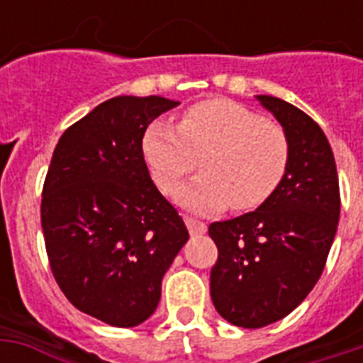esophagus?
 Wrapping results in <instances>:
<instances>
[{"mask_svg":"<svg viewBox=\"0 0 363 363\" xmlns=\"http://www.w3.org/2000/svg\"><path fill=\"white\" fill-rule=\"evenodd\" d=\"M184 222H186L188 232L192 233V235H199V233L207 232V224L198 218H192V216H184Z\"/></svg>","mask_w":363,"mask_h":363,"instance_id":"34e87169","label":"esophagus"}]
</instances>
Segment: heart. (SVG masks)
<instances>
[{"label": "heart", "instance_id": "heart-1", "mask_svg": "<svg viewBox=\"0 0 363 363\" xmlns=\"http://www.w3.org/2000/svg\"><path fill=\"white\" fill-rule=\"evenodd\" d=\"M143 156L154 182L171 194L203 156V169L179 192L194 211H222L232 203L252 211L275 194L290 158L281 125L232 99H205L184 111L179 125L152 122L143 135Z\"/></svg>", "mask_w": 363, "mask_h": 363}]
</instances>
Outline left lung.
Here are the masks:
<instances>
[{
  "mask_svg": "<svg viewBox=\"0 0 363 363\" xmlns=\"http://www.w3.org/2000/svg\"><path fill=\"white\" fill-rule=\"evenodd\" d=\"M258 99L288 137L284 179L256 211L209 226L218 248L211 298L218 315L239 328L273 324L307 298L324 271L341 211L335 160L320 125L284 99Z\"/></svg>",
  "mask_w": 363,
  "mask_h": 363,
  "instance_id": "1",
  "label": "left lung"
}]
</instances>
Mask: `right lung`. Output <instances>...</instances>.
Here are the masks:
<instances>
[{"label": "right lung", "instance_id": "right-lung-1", "mask_svg": "<svg viewBox=\"0 0 363 363\" xmlns=\"http://www.w3.org/2000/svg\"><path fill=\"white\" fill-rule=\"evenodd\" d=\"M177 105L160 96L107 99L64 131L48 165L41 226L52 275L77 309L111 326L152 315L188 241L143 156L148 124Z\"/></svg>", "mask_w": 363, "mask_h": 363}]
</instances>
